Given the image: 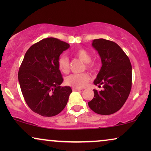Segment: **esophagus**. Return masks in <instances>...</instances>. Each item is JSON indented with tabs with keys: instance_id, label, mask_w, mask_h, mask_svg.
Segmentation results:
<instances>
[{
	"instance_id": "esophagus-1",
	"label": "esophagus",
	"mask_w": 151,
	"mask_h": 151,
	"mask_svg": "<svg viewBox=\"0 0 151 151\" xmlns=\"http://www.w3.org/2000/svg\"><path fill=\"white\" fill-rule=\"evenodd\" d=\"M72 89H73V91H80V90H81V88H76V87H73V88H72Z\"/></svg>"
}]
</instances>
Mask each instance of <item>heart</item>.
<instances>
[{
    "label": "heart",
    "mask_w": 151,
    "mask_h": 151,
    "mask_svg": "<svg viewBox=\"0 0 151 151\" xmlns=\"http://www.w3.org/2000/svg\"><path fill=\"white\" fill-rule=\"evenodd\" d=\"M73 55L80 60L86 63V67L88 70H93L96 67L94 63H91V55L88 51L84 49H78L73 52ZM58 68L63 73H67L69 71V60L65 55H61L58 61ZM90 80V76L86 73H72L66 78V84L76 88H83Z\"/></svg>",
    "instance_id": "heart-1"
}]
</instances>
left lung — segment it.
<instances>
[{
    "mask_svg": "<svg viewBox=\"0 0 151 151\" xmlns=\"http://www.w3.org/2000/svg\"><path fill=\"white\" fill-rule=\"evenodd\" d=\"M92 46L98 51L102 67L94 80L102 91L93 90L94 97L88 102L95 113L111 115L119 111L127 101L131 89L132 66L129 57L113 41L95 39Z\"/></svg>",
    "mask_w": 151,
    "mask_h": 151,
    "instance_id": "obj_1",
    "label": "left lung"
}]
</instances>
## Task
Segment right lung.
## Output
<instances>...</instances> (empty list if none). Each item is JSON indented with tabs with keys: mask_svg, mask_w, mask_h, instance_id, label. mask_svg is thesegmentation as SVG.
<instances>
[{
	"mask_svg": "<svg viewBox=\"0 0 151 151\" xmlns=\"http://www.w3.org/2000/svg\"><path fill=\"white\" fill-rule=\"evenodd\" d=\"M70 45L55 38L35 43L27 51L18 71V81L28 106L43 117L55 116L65 109L72 92L60 86L63 78L58 61Z\"/></svg>",
	"mask_w": 151,
	"mask_h": 151,
	"instance_id": "right-lung-1",
	"label": "right lung"
}]
</instances>
